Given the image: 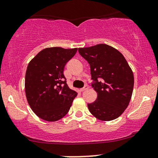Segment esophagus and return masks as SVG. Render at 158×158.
Wrapping results in <instances>:
<instances>
[{
	"label": "esophagus",
	"instance_id": "obj_1",
	"mask_svg": "<svg viewBox=\"0 0 158 158\" xmlns=\"http://www.w3.org/2000/svg\"><path fill=\"white\" fill-rule=\"evenodd\" d=\"M88 88H89L88 85H85L84 87H82V88L80 89V91H85V90H87V89H88Z\"/></svg>",
	"mask_w": 158,
	"mask_h": 158
}]
</instances>
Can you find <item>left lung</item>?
<instances>
[{
  "label": "left lung",
  "instance_id": "left-lung-1",
  "mask_svg": "<svg viewBox=\"0 0 158 158\" xmlns=\"http://www.w3.org/2000/svg\"><path fill=\"white\" fill-rule=\"evenodd\" d=\"M78 50L90 64L92 87L97 93L96 100L87 104L89 111L101 121L117 118L128 107L133 91V72L128 62L120 51L106 44Z\"/></svg>",
  "mask_w": 158,
  "mask_h": 158
}]
</instances>
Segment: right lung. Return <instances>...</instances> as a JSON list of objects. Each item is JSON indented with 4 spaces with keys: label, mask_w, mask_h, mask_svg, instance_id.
<instances>
[{
    "label": "right lung",
    "mask_w": 158,
    "mask_h": 158,
    "mask_svg": "<svg viewBox=\"0 0 158 158\" xmlns=\"http://www.w3.org/2000/svg\"><path fill=\"white\" fill-rule=\"evenodd\" d=\"M77 48H46L28 64L25 92L30 107L38 117L56 121L69 111L77 93L69 88L64 76L65 64Z\"/></svg>",
    "instance_id": "right-lung-1"
}]
</instances>
